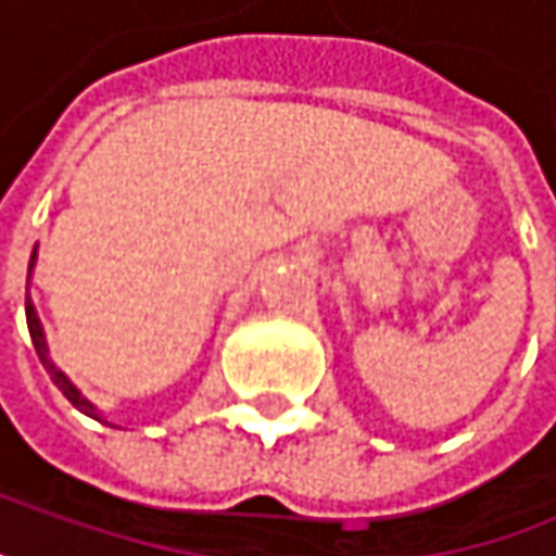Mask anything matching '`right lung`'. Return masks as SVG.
I'll use <instances>...</instances> for the list:
<instances>
[{
	"mask_svg": "<svg viewBox=\"0 0 556 556\" xmlns=\"http://www.w3.org/2000/svg\"><path fill=\"white\" fill-rule=\"evenodd\" d=\"M34 265H37V247H34V253H30V268H27V278L34 275ZM24 313H27V331H30V341H34V350H37V356H40L42 369L49 372V378H52V384L65 394L71 401V406H77L84 416H90V419H97V422H105L102 419V413H99L93 403L87 401L84 394H80V388L71 381L68 375L62 372L55 363H52V356H49V341H46V331H42V321L40 316H37V306H34V300H30V293L24 296ZM105 426H112V422H105ZM112 429H118V426H112Z\"/></svg>",
	"mask_w": 556,
	"mask_h": 556,
	"instance_id": "obj_1",
	"label": "right lung"
}]
</instances>
